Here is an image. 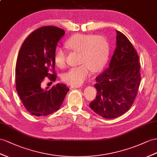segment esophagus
Here are the masks:
<instances>
[{
    "label": "esophagus",
    "mask_w": 157,
    "mask_h": 157,
    "mask_svg": "<svg viewBox=\"0 0 157 157\" xmlns=\"http://www.w3.org/2000/svg\"><path fill=\"white\" fill-rule=\"evenodd\" d=\"M81 86H71V88H79V87H80Z\"/></svg>",
    "instance_id": "esophagus-1"
}]
</instances>
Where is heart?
<instances>
[{
    "instance_id": "1",
    "label": "heart",
    "mask_w": 157,
    "mask_h": 157,
    "mask_svg": "<svg viewBox=\"0 0 157 157\" xmlns=\"http://www.w3.org/2000/svg\"><path fill=\"white\" fill-rule=\"evenodd\" d=\"M68 49L79 52L81 65L71 67L62 75L63 81L72 86H80L91 74L92 70L98 71L105 65L109 54V44L101 36L76 34L66 42ZM66 52L57 48L54 52V63L58 67L66 66Z\"/></svg>"
}]
</instances>
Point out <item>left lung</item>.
Here are the masks:
<instances>
[{"label":"left lung","mask_w":157,"mask_h":157,"mask_svg":"<svg viewBox=\"0 0 157 157\" xmlns=\"http://www.w3.org/2000/svg\"><path fill=\"white\" fill-rule=\"evenodd\" d=\"M116 48L109 67L96 78L95 99L90 107L105 119L122 115L130 109L140 82L139 58L131 42L117 30Z\"/></svg>","instance_id":"8db88e82"}]
</instances>
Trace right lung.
<instances>
[{"mask_svg": "<svg viewBox=\"0 0 157 157\" xmlns=\"http://www.w3.org/2000/svg\"><path fill=\"white\" fill-rule=\"evenodd\" d=\"M64 34L59 28L43 26L32 33L20 49L15 69L16 89L23 105L33 115L46 116L58 111L69 91L62 83L51 89L41 87L46 77L56 81L54 52Z\"/></svg>", "mask_w": 157, "mask_h": 157, "instance_id": "obj_1", "label": "right lung"}]
</instances>
